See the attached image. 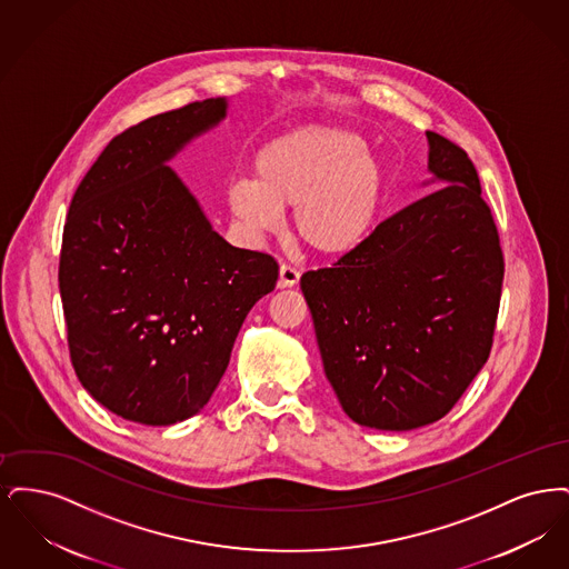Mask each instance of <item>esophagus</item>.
I'll use <instances>...</instances> for the list:
<instances>
[{
    "instance_id": "34e87169",
    "label": "esophagus",
    "mask_w": 569,
    "mask_h": 569,
    "mask_svg": "<svg viewBox=\"0 0 569 569\" xmlns=\"http://www.w3.org/2000/svg\"><path fill=\"white\" fill-rule=\"evenodd\" d=\"M298 279H300V272H298V269L290 267V264H281L277 286H279V288H295L298 283Z\"/></svg>"
}]
</instances>
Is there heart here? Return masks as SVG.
<instances>
[{"mask_svg": "<svg viewBox=\"0 0 569 569\" xmlns=\"http://www.w3.org/2000/svg\"><path fill=\"white\" fill-rule=\"evenodd\" d=\"M256 183L228 191L234 217L272 232L279 211H295V232L311 251L337 258L365 243L378 223L386 177L352 132L309 126L267 144L253 163Z\"/></svg>", "mask_w": 569, "mask_h": 569, "instance_id": "obj_1", "label": "heart"}]
</instances>
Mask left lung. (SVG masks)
<instances>
[{
	"label": "left lung",
	"instance_id": "8db88e82",
	"mask_svg": "<svg viewBox=\"0 0 569 569\" xmlns=\"http://www.w3.org/2000/svg\"><path fill=\"white\" fill-rule=\"evenodd\" d=\"M427 138L443 188L300 277L326 378L353 422L379 431L457 406L488 360L501 300L503 251L476 166L452 140Z\"/></svg>",
	"mask_w": 569,
	"mask_h": 569
}]
</instances>
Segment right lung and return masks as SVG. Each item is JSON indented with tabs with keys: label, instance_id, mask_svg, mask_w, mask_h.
I'll list each match as a JSON object with an SVG mask.
<instances>
[{
	"label": "right lung",
	"instance_id": "right-lung-1",
	"mask_svg": "<svg viewBox=\"0 0 569 569\" xmlns=\"http://www.w3.org/2000/svg\"><path fill=\"white\" fill-rule=\"evenodd\" d=\"M209 98L114 136L74 191L59 256L70 360L112 413L166 427L198 413L279 267L211 228L166 162L226 117Z\"/></svg>",
	"mask_w": 569,
	"mask_h": 569
}]
</instances>
